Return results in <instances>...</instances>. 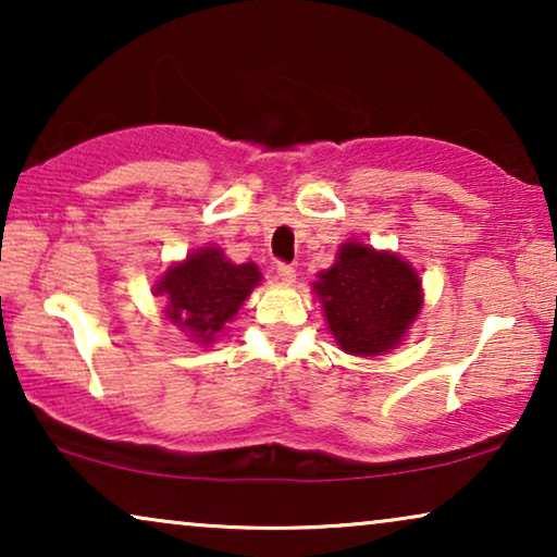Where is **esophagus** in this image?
I'll return each instance as SVG.
<instances>
[{
	"label": "esophagus",
	"mask_w": 557,
	"mask_h": 557,
	"mask_svg": "<svg viewBox=\"0 0 557 557\" xmlns=\"http://www.w3.org/2000/svg\"><path fill=\"white\" fill-rule=\"evenodd\" d=\"M276 276H278L281 284H294V281H296V271H294V265L278 263V265H276Z\"/></svg>",
	"instance_id": "34e87169"
}]
</instances>
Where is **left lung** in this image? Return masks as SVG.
I'll use <instances>...</instances> for the list:
<instances>
[{"label":"left lung","mask_w":557,"mask_h":557,"mask_svg":"<svg viewBox=\"0 0 557 557\" xmlns=\"http://www.w3.org/2000/svg\"><path fill=\"white\" fill-rule=\"evenodd\" d=\"M326 324L347 355L377 357L398 347L423 307L418 271L391 250L347 240L314 281Z\"/></svg>","instance_id":"obj_1"}]
</instances>
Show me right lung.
<instances>
[{"label":"right lung","instance_id":"1","mask_svg":"<svg viewBox=\"0 0 557 557\" xmlns=\"http://www.w3.org/2000/svg\"><path fill=\"white\" fill-rule=\"evenodd\" d=\"M261 278L256 263H231L223 250L208 246L170 265L154 294L166 299L164 314L172 324L200 345H210Z\"/></svg>","mask_w":557,"mask_h":557}]
</instances>
